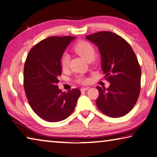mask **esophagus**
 <instances>
[{"label":"esophagus","instance_id":"obj_1","mask_svg":"<svg viewBox=\"0 0 157 157\" xmlns=\"http://www.w3.org/2000/svg\"><path fill=\"white\" fill-rule=\"evenodd\" d=\"M89 89V87H82V88L80 89V91L82 92H84V91H87V90H88Z\"/></svg>","mask_w":157,"mask_h":157}]
</instances>
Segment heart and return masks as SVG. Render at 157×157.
<instances>
[{"instance_id":"heart-1","label":"heart","mask_w":157,"mask_h":157,"mask_svg":"<svg viewBox=\"0 0 157 157\" xmlns=\"http://www.w3.org/2000/svg\"><path fill=\"white\" fill-rule=\"evenodd\" d=\"M73 50L87 62L89 60H93L95 56V48L91 44L87 41H82L78 42L73 47ZM69 62H70L69 55L67 53H63L60 59L61 66L62 69L65 70L68 68ZM88 81V78L83 75H79L76 78V82L80 84H86Z\"/></svg>"}]
</instances>
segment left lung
Segmentation results:
<instances>
[{
  "instance_id": "obj_1",
  "label": "left lung",
  "mask_w": 157,
  "mask_h": 157,
  "mask_svg": "<svg viewBox=\"0 0 157 157\" xmlns=\"http://www.w3.org/2000/svg\"><path fill=\"white\" fill-rule=\"evenodd\" d=\"M97 46L101 56V67L109 87L97 86L98 109L111 118L126 115L136 105L140 91L141 69L136 55L127 42L108 31L86 36Z\"/></svg>"
}]
</instances>
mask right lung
Segmentation results:
<instances>
[{"instance_id": "obj_1", "label": "right lung", "mask_w": 157, "mask_h": 157, "mask_svg": "<svg viewBox=\"0 0 157 157\" xmlns=\"http://www.w3.org/2000/svg\"><path fill=\"white\" fill-rule=\"evenodd\" d=\"M75 36H50L30 50L23 71V85L28 103L44 120L54 123L64 120L73 113L80 91L68 93L59 89L62 74L60 59Z\"/></svg>"}]
</instances>
